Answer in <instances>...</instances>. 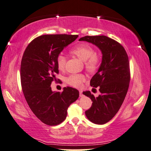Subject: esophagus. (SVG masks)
<instances>
[{
  "instance_id": "obj_1",
  "label": "esophagus",
  "mask_w": 151,
  "mask_h": 151,
  "mask_svg": "<svg viewBox=\"0 0 151 151\" xmlns=\"http://www.w3.org/2000/svg\"><path fill=\"white\" fill-rule=\"evenodd\" d=\"M79 96H80V97H82L83 96V92L81 90H79Z\"/></svg>"
}]
</instances>
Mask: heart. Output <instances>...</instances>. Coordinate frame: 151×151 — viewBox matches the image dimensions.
Returning <instances> with one entry per match:
<instances>
[{
  "label": "heart",
  "instance_id": "b5f03b06",
  "mask_svg": "<svg viewBox=\"0 0 151 151\" xmlns=\"http://www.w3.org/2000/svg\"><path fill=\"white\" fill-rule=\"evenodd\" d=\"M71 52L75 55L81 60L85 61V65L89 72L94 73L99 68L101 63V58L99 55L95 54V50L92 46L86 44H80L71 50ZM66 59L63 54H59L57 57L56 63L59 70H63L65 68ZM86 77L82 74L72 75L66 78V82L70 86L79 88Z\"/></svg>",
  "mask_w": 151,
  "mask_h": 151
}]
</instances>
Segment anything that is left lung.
<instances>
[{
	"mask_svg": "<svg viewBox=\"0 0 151 151\" xmlns=\"http://www.w3.org/2000/svg\"><path fill=\"white\" fill-rule=\"evenodd\" d=\"M78 40L92 43L101 51V63L90 80V86L99 87L101 94L95 97L90 91L83 94L92 101V107L86 111V117L94 124H105L117 114L128 91L130 81L128 55L120 44L107 36H85Z\"/></svg>",
	"mask_w": 151,
	"mask_h": 151,
	"instance_id": "obj_1",
	"label": "left lung"
}]
</instances>
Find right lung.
<instances>
[{
	"mask_svg": "<svg viewBox=\"0 0 151 151\" xmlns=\"http://www.w3.org/2000/svg\"><path fill=\"white\" fill-rule=\"evenodd\" d=\"M78 37L77 35H44L27 46L20 65L21 85L25 99L38 119L55 126L66 118L68 108L79 96L78 91L67 87L62 92L51 90L59 73L57 57Z\"/></svg>",
	"mask_w": 151,
	"mask_h": 151,
	"instance_id": "add662e5",
	"label": "right lung"
}]
</instances>
